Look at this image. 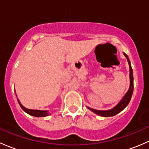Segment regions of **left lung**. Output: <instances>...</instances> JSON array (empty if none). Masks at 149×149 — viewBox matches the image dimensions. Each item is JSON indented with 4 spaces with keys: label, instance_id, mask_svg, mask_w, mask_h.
Instances as JSON below:
<instances>
[{
    "label": "left lung",
    "instance_id": "left-lung-1",
    "mask_svg": "<svg viewBox=\"0 0 149 149\" xmlns=\"http://www.w3.org/2000/svg\"><path fill=\"white\" fill-rule=\"evenodd\" d=\"M125 56L126 57L127 60H128V64H129V69H130V87L128 89V92L126 93V94L125 95L123 99L121 100V101L116 105V107H114L111 110H95V109L88 108L91 111H93V113H96L98 116H102V117H110V116H113L117 115L118 113H120V111H122L125 107L128 105V104L129 103L130 100H131V98L133 94V70H132V67L131 65V62H130L129 59H128V55L125 53H123Z\"/></svg>",
    "mask_w": 149,
    "mask_h": 149
}]
</instances>
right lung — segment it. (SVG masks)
Returning a JSON list of instances; mask_svg holds the SVG:
<instances>
[{
  "instance_id": "obj_1",
  "label": "right lung",
  "mask_w": 149,
  "mask_h": 149,
  "mask_svg": "<svg viewBox=\"0 0 149 149\" xmlns=\"http://www.w3.org/2000/svg\"><path fill=\"white\" fill-rule=\"evenodd\" d=\"M18 103H19L21 108L26 112L28 114L31 115V116H35V117H45V116H48L49 113H47V111H45V110H30V109H27L25 107L23 106L21 104V102H19V100H18Z\"/></svg>"
}]
</instances>
